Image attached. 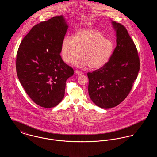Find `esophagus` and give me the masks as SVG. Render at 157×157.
<instances>
[{
    "instance_id": "1",
    "label": "esophagus",
    "mask_w": 157,
    "mask_h": 157,
    "mask_svg": "<svg viewBox=\"0 0 157 157\" xmlns=\"http://www.w3.org/2000/svg\"><path fill=\"white\" fill-rule=\"evenodd\" d=\"M75 73H76V74H77V75H82V72H81V71H78V70H76V71H75Z\"/></svg>"
}]
</instances>
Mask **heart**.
<instances>
[{
	"instance_id": "b5f03b06",
	"label": "heart",
	"mask_w": 157,
	"mask_h": 157,
	"mask_svg": "<svg viewBox=\"0 0 157 157\" xmlns=\"http://www.w3.org/2000/svg\"><path fill=\"white\" fill-rule=\"evenodd\" d=\"M113 46L112 42L104 38L101 32L94 29L78 30L72 37H64L61 46L63 60L68 64L74 61L76 67L89 66L91 69L102 67L110 59Z\"/></svg>"
}]
</instances>
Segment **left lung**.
I'll list each match as a JSON object with an SVG mask.
<instances>
[{
  "instance_id": "left-lung-1",
  "label": "left lung",
  "mask_w": 157,
  "mask_h": 157,
  "mask_svg": "<svg viewBox=\"0 0 157 157\" xmlns=\"http://www.w3.org/2000/svg\"><path fill=\"white\" fill-rule=\"evenodd\" d=\"M112 24L117 31V46L104 66L88 73L90 98L102 108L115 107L127 98L140 67L137 49L126 28L120 23Z\"/></svg>"
}]
</instances>
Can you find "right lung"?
I'll list each match as a JSON object with an SVG mask.
<instances>
[{"mask_svg":"<svg viewBox=\"0 0 157 157\" xmlns=\"http://www.w3.org/2000/svg\"><path fill=\"white\" fill-rule=\"evenodd\" d=\"M67 25L62 16L33 26L19 45L16 60L19 80L30 99L44 108H52L64 97L72 67L60 55Z\"/></svg>","mask_w":157,"mask_h":157,"instance_id":"1","label":"right lung"}]
</instances>
